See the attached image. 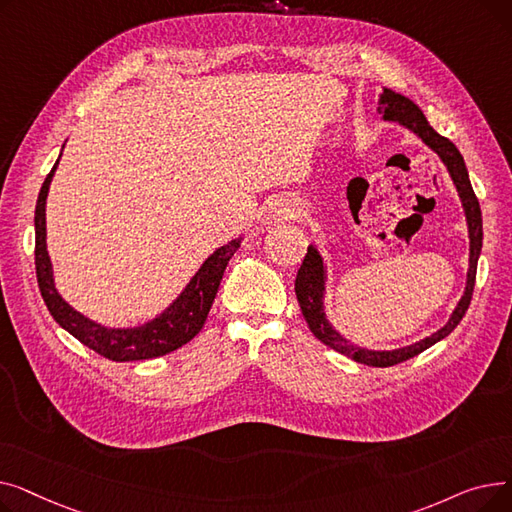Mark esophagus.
Returning <instances> with one entry per match:
<instances>
[{
    "label": "esophagus",
    "mask_w": 512,
    "mask_h": 512,
    "mask_svg": "<svg viewBox=\"0 0 512 512\" xmlns=\"http://www.w3.org/2000/svg\"><path fill=\"white\" fill-rule=\"evenodd\" d=\"M297 215V205L288 199H280L272 205L270 209V222H284V220H292Z\"/></svg>",
    "instance_id": "esophagus-1"
}]
</instances>
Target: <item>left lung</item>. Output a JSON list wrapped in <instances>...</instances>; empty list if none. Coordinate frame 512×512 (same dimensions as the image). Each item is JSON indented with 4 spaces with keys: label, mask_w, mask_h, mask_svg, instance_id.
Returning <instances> with one entry per match:
<instances>
[{
    "label": "left lung",
    "mask_w": 512,
    "mask_h": 512,
    "mask_svg": "<svg viewBox=\"0 0 512 512\" xmlns=\"http://www.w3.org/2000/svg\"><path fill=\"white\" fill-rule=\"evenodd\" d=\"M375 112L382 114L384 122H396L400 126H405L407 130H411L415 134L417 139H421L429 149H432L440 157L444 168L448 170V176L456 188V193H459L463 213H465V222H467V234H469V267H467L463 297L459 299V303H456L448 321L440 330H436L434 334H429L413 344L390 348V351H386V348L359 346L348 338H344V334H340L334 328V324L328 319V313H326L328 263L324 261V257H321V253L315 245L307 247V255L303 259V265L299 267L297 282H294V292H297L301 311H303L307 326L315 338H319L321 342L334 348V351H338L340 355L351 357L359 363H365L371 367H390V365L402 363V361H407V359L423 353L425 348L434 346L436 342L446 338L456 326L461 324V319L465 317V313L469 309L473 286H475L477 259L481 255V245H483V224H481L479 201L473 193V186H471L469 172H467L461 151L456 149V145L452 141H448L446 137H442V134H438L432 128V124L427 122L421 107L402 93L382 87V91L378 95V103H375Z\"/></svg>",
    "instance_id": "8db88e82"
}]
</instances>
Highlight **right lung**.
<instances>
[{
    "label": "right lung",
    "instance_id": "obj_1",
    "mask_svg": "<svg viewBox=\"0 0 512 512\" xmlns=\"http://www.w3.org/2000/svg\"><path fill=\"white\" fill-rule=\"evenodd\" d=\"M64 149V147H62ZM62 157V153H60ZM60 157L47 174L37 207H35V267L41 297L58 324L70 332L76 340L93 348L105 359L112 361H143L168 355L188 340H193L207 319L211 303L218 294L222 276L230 257L240 247L242 236L228 240L226 245L215 249L197 270V274L188 280V284L180 290L178 297L155 317L143 321L139 326L112 328L103 326L99 321L76 311L60 294L53 276V265L47 251V222H45V205L49 184L53 174L58 170Z\"/></svg>",
    "mask_w": 512,
    "mask_h": 512
}]
</instances>
